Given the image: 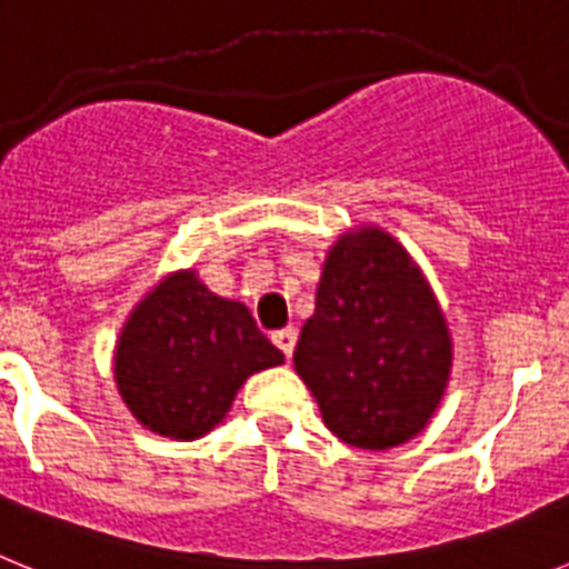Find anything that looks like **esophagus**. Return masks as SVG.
<instances>
[{
	"label": "esophagus",
	"instance_id": "esophagus-1",
	"mask_svg": "<svg viewBox=\"0 0 569 569\" xmlns=\"http://www.w3.org/2000/svg\"><path fill=\"white\" fill-rule=\"evenodd\" d=\"M296 339H299V333H296V328H284V330H276L273 333V345L279 347L281 353L293 356V347H296Z\"/></svg>",
	"mask_w": 569,
	"mask_h": 569
}]
</instances>
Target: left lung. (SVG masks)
I'll return each mask as SVG.
<instances>
[{
  "mask_svg": "<svg viewBox=\"0 0 569 569\" xmlns=\"http://www.w3.org/2000/svg\"><path fill=\"white\" fill-rule=\"evenodd\" d=\"M293 365L347 445L387 450L425 430L450 379L453 341L425 273L393 236L359 228L330 248Z\"/></svg>",
  "mask_w": 569,
  "mask_h": 569,
  "instance_id": "1",
  "label": "left lung"
}]
</instances>
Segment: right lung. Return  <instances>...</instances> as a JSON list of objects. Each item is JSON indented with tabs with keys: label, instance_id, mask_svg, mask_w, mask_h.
<instances>
[{
	"label": "right lung",
	"instance_id": "1",
	"mask_svg": "<svg viewBox=\"0 0 569 569\" xmlns=\"http://www.w3.org/2000/svg\"><path fill=\"white\" fill-rule=\"evenodd\" d=\"M281 361L241 301L210 293L196 270H179L124 321L113 373L136 421L193 441L224 419L248 376Z\"/></svg>",
	"mask_w": 569,
	"mask_h": 569
}]
</instances>
